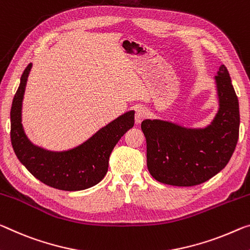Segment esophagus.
Wrapping results in <instances>:
<instances>
[{
	"mask_svg": "<svg viewBox=\"0 0 250 250\" xmlns=\"http://www.w3.org/2000/svg\"><path fill=\"white\" fill-rule=\"evenodd\" d=\"M148 117V112H146V110L144 108H138L136 110V116H134V121H136L137 125L141 124L142 121L145 120V119Z\"/></svg>",
	"mask_w": 250,
	"mask_h": 250,
	"instance_id": "34e87169",
	"label": "esophagus"
}]
</instances>
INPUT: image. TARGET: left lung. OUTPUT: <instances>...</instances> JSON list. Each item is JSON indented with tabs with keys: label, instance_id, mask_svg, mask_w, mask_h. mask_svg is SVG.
<instances>
[{
	"label": "left lung",
	"instance_id": "obj_1",
	"mask_svg": "<svg viewBox=\"0 0 250 250\" xmlns=\"http://www.w3.org/2000/svg\"><path fill=\"white\" fill-rule=\"evenodd\" d=\"M215 79L219 110L206 128H185L158 119L142 121L146 166L159 182L178 187L200 185L216 176L230 160L239 137L238 98L224 64Z\"/></svg>",
	"mask_w": 250,
	"mask_h": 250
}]
</instances>
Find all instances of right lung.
I'll return each mask as SVG.
<instances>
[{
  "instance_id": "1",
  "label": "right lung",
  "mask_w": 250,
  "mask_h": 250,
  "mask_svg": "<svg viewBox=\"0 0 250 250\" xmlns=\"http://www.w3.org/2000/svg\"><path fill=\"white\" fill-rule=\"evenodd\" d=\"M32 64L26 66L11 108V142L18 159L43 184L78 191L93 187L104 179L114 146L134 125V112L129 111L94 133L82 145L68 151H49L34 146L22 126V101Z\"/></svg>"
}]
</instances>
